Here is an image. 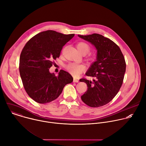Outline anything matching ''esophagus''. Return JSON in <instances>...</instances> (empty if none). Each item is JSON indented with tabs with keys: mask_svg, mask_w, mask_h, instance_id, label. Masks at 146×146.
Masks as SVG:
<instances>
[{
	"mask_svg": "<svg viewBox=\"0 0 146 146\" xmlns=\"http://www.w3.org/2000/svg\"><path fill=\"white\" fill-rule=\"evenodd\" d=\"M73 82H78V80L76 79V78H74L73 79Z\"/></svg>",
	"mask_w": 146,
	"mask_h": 146,
	"instance_id": "obj_1",
	"label": "esophagus"
}]
</instances>
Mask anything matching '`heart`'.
<instances>
[{
  "label": "heart",
  "instance_id": "b5f03b06",
  "mask_svg": "<svg viewBox=\"0 0 146 146\" xmlns=\"http://www.w3.org/2000/svg\"><path fill=\"white\" fill-rule=\"evenodd\" d=\"M77 48L82 54H86L91 50V46L84 41H80L76 44ZM88 60H92L94 59V56L92 54H89L87 58ZM66 68L74 76H78L81 72L84 71L86 67L82 64H77L70 63L69 64Z\"/></svg>",
  "mask_w": 146,
  "mask_h": 146
}]
</instances>
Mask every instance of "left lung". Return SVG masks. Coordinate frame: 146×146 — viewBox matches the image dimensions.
Segmentation results:
<instances>
[{
  "label": "left lung",
  "mask_w": 146,
  "mask_h": 146,
  "mask_svg": "<svg viewBox=\"0 0 146 146\" xmlns=\"http://www.w3.org/2000/svg\"><path fill=\"white\" fill-rule=\"evenodd\" d=\"M78 36L97 50L96 61L86 73L94 79L92 81L84 78L80 80L88 87L81 98L90 107L99 108L109 103L118 92L126 70L125 60L119 47L110 39L97 33Z\"/></svg>",
  "instance_id": "obj_1"
}]
</instances>
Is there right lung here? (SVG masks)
I'll use <instances>...</instances> for the list:
<instances>
[{
  "label": "right lung",
  "instance_id": "obj_1",
  "mask_svg": "<svg viewBox=\"0 0 146 146\" xmlns=\"http://www.w3.org/2000/svg\"><path fill=\"white\" fill-rule=\"evenodd\" d=\"M74 36L44 31L32 37L23 48L19 58L20 76L25 90L35 102L44 104L54 100L73 81L68 72L60 70L56 76L49 69L55 64L54 60L59 57L63 46Z\"/></svg>",
  "mask_w": 146,
  "mask_h": 146
}]
</instances>
